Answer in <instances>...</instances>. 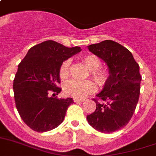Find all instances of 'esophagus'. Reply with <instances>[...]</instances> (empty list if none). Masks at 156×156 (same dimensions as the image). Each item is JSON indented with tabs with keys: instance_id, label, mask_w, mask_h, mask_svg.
I'll list each match as a JSON object with an SVG mask.
<instances>
[{
	"instance_id": "1",
	"label": "esophagus",
	"mask_w": 156,
	"mask_h": 156,
	"mask_svg": "<svg viewBox=\"0 0 156 156\" xmlns=\"http://www.w3.org/2000/svg\"><path fill=\"white\" fill-rule=\"evenodd\" d=\"M73 101L75 102H83V101H85V99H83V98H73Z\"/></svg>"
}]
</instances>
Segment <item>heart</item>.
<instances>
[{"mask_svg":"<svg viewBox=\"0 0 156 156\" xmlns=\"http://www.w3.org/2000/svg\"><path fill=\"white\" fill-rule=\"evenodd\" d=\"M82 61L90 70V75L98 85H104L108 79V71L100 68V60L94 54H87L83 57ZM70 60H66L61 65L59 76L62 80H66L69 75ZM96 90V85L92 80H69L64 85V92L69 96L83 98Z\"/></svg>","mask_w":156,"mask_h":156,"instance_id":"heart-1","label":"heart"}]
</instances>
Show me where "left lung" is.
Instances as JSON below:
<instances>
[{
  "mask_svg": "<svg viewBox=\"0 0 156 156\" xmlns=\"http://www.w3.org/2000/svg\"><path fill=\"white\" fill-rule=\"evenodd\" d=\"M87 48L106 62L110 74L98 98L93 99L96 110L87 115V122L98 131L114 133L125 127L134 114L140 91V66L129 50L112 40Z\"/></svg>",
  "mask_w": 156,
  "mask_h": 156,
  "instance_id": "1",
  "label": "left lung"
}]
</instances>
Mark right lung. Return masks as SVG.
I'll return each instance as SVG.
<instances>
[{
	"mask_svg": "<svg viewBox=\"0 0 156 156\" xmlns=\"http://www.w3.org/2000/svg\"><path fill=\"white\" fill-rule=\"evenodd\" d=\"M81 51L48 40L28 50L18 65L13 81L16 106L21 118L34 131L43 133L62 123L72 98L50 97L58 94L60 66L68 58Z\"/></svg>",
	"mask_w": 156,
	"mask_h": 156,
	"instance_id": "add662e5",
	"label": "right lung"
}]
</instances>
